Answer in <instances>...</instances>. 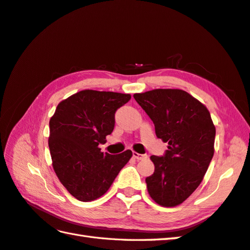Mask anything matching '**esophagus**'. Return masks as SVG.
Masks as SVG:
<instances>
[{
	"mask_svg": "<svg viewBox=\"0 0 250 250\" xmlns=\"http://www.w3.org/2000/svg\"><path fill=\"white\" fill-rule=\"evenodd\" d=\"M132 156H133V158H135V159H137L138 161H139V160H144V159H146V158H147V156H146V155L138 154V153H136V151H133Z\"/></svg>",
	"mask_w": 250,
	"mask_h": 250,
	"instance_id": "1",
	"label": "esophagus"
}]
</instances>
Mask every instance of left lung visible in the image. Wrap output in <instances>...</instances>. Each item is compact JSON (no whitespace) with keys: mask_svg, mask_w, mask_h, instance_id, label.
<instances>
[{"mask_svg":"<svg viewBox=\"0 0 250 250\" xmlns=\"http://www.w3.org/2000/svg\"><path fill=\"white\" fill-rule=\"evenodd\" d=\"M133 97L167 143L162 157L151 156L154 174L145 179L149 196L162 207H176L196 190L214 154L215 126L208 109L180 89H155Z\"/></svg>","mask_w":250,"mask_h":250,"instance_id":"8db88e82","label":"left lung"}]
</instances>
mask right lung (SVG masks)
<instances>
[{
	"instance_id": "1",
	"label": "right lung",
	"mask_w": 250,
	"mask_h": 250,
	"mask_svg": "<svg viewBox=\"0 0 250 250\" xmlns=\"http://www.w3.org/2000/svg\"><path fill=\"white\" fill-rule=\"evenodd\" d=\"M130 99V94L83 90L60 102L50 120L53 168L62 186L81 202L104 195L132 156L129 149L109 155L99 147L113 130L117 109Z\"/></svg>"
}]
</instances>
